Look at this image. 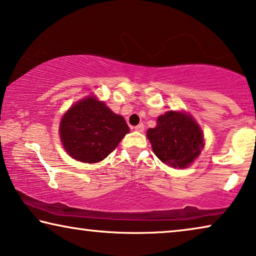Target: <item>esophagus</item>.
Segmentation results:
<instances>
[{
  "label": "esophagus",
  "instance_id": "1",
  "mask_svg": "<svg viewBox=\"0 0 256 256\" xmlns=\"http://www.w3.org/2000/svg\"><path fill=\"white\" fill-rule=\"evenodd\" d=\"M134 130H136V131H138V132H144V124L141 123L139 125H136V126H134Z\"/></svg>",
  "mask_w": 256,
  "mask_h": 256
}]
</instances>
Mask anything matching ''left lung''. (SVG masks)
<instances>
[{
    "instance_id": "left-lung-1",
    "label": "left lung",
    "mask_w": 256,
    "mask_h": 256,
    "mask_svg": "<svg viewBox=\"0 0 256 256\" xmlns=\"http://www.w3.org/2000/svg\"><path fill=\"white\" fill-rule=\"evenodd\" d=\"M154 154L166 166L188 168L204 148V133L196 120L182 112H168L147 131Z\"/></svg>"
}]
</instances>
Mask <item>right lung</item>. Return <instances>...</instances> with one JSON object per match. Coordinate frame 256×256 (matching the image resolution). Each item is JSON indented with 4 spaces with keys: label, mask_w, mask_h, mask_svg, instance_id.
<instances>
[{
    "label": "right lung",
    "mask_w": 256,
    "mask_h": 256,
    "mask_svg": "<svg viewBox=\"0 0 256 256\" xmlns=\"http://www.w3.org/2000/svg\"><path fill=\"white\" fill-rule=\"evenodd\" d=\"M130 132L126 122L95 96L78 101L64 114L60 136L72 158L84 163L104 160Z\"/></svg>",
    "instance_id": "1"
}]
</instances>
